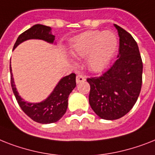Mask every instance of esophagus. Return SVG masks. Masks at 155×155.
Returning a JSON list of instances; mask_svg holds the SVG:
<instances>
[{
  "label": "esophagus",
  "instance_id": "esophagus-1",
  "mask_svg": "<svg viewBox=\"0 0 155 155\" xmlns=\"http://www.w3.org/2000/svg\"><path fill=\"white\" fill-rule=\"evenodd\" d=\"M75 80H76V84H80V83H83V82L85 81V80H86V78L81 75H78L77 76H76V79H75Z\"/></svg>",
  "mask_w": 155,
  "mask_h": 155
}]
</instances>
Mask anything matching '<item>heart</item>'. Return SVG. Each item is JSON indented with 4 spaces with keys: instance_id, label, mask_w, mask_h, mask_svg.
Instances as JSON below:
<instances>
[{
    "instance_id": "1",
    "label": "heart",
    "mask_w": 155,
    "mask_h": 155,
    "mask_svg": "<svg viewBox=\"0 0 155 155\" xmlns=\"http://www.w3.org/2000/svg\"><path fill=\"white\" fill-rule=\"evenodd\" d=\"M118 37L112 31H87L77 36L71 44V56L87 58L92 71H104L109 64L118 47Z\"/></svg>"
}]
</instances>
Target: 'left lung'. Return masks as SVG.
I'll return each mask as SVG.
<instances>
[{
  "label": "left lung",
  "instance_id": "1",
  "mask_svg": "<svg viewBox=\"0 0 155 155\" xmlns=\"http://www.w3.org/2000/svg\"><path fill=\"white\" fill-rule=\"evenodd\" d=\"M119 36L115 62L99 77L87 79L89 104L99 118L114 120L124 116L136 103L142 87L143 62L136 41L114 25Z\"/></svg>",
  "mask_w": 155,
  "mask_h": 155
}]
</instances>
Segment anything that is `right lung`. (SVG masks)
<instances>
[{
	"label": "right lung",
	"instance_id": "right-lung-1",
	"mask_svg": "<svg viewBox=\"0 0 155 155\" xmlns=\"http://www.w3.org/2000/svg\"><path fill=\"white\" fill-rule=\"evenodd\" d=\"M28 40H41L49 44L56 45L55 42V36L51 33V28L38 24L33 25L29 29L26 30L18 36L13 46V50L21 43ZM10 74L12 91L18 104L28 116L30 117L33 121L42 124L56 123L62 118L68 108L69 95L76 86L75 74L71 73L61 78L51 94L43 101L39 103L25 101L19 95L15 84L11 64Z\"/></svg>",
	"mask_w": 155,
	"mask_h": 155
}]
</instances>
